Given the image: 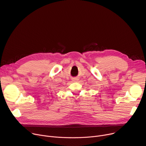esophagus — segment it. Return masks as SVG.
Wrapping results in <instances>:
<instances>
[{
    "instance_id": "esophagus-1",
    "label": "esophagus",
    "mask_w": 146,
    "mask_h": 146,
    "mask_svg": "<svg viewBox=\"0 0 146 146\" xmlns=\"http://www.w3.org/2000/svg\"><path fill=\"white\" fill-rule=\"evenodd\" d=\"M74 80H76V79H75Z\"/></svg>"
}]
</instances>
